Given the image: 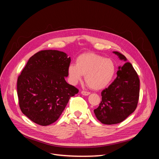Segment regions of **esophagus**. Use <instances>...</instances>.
Segmentation results:
<instances>
[{"label": "esophagus", "instance_id": "obj_1", "mask_svg": "<svg viewBox=\"0 0 159 159\" xmlns=\"http://www.w3.org/2000/svg\"><path fill=\"white\" fill-rule=\"evenodd\" d=\"M81 93L82 94V95H85V96L89 95L90 94V93L88 92V91H81Z\"/></svg>", "mask_w": 159, "mask_h": 159}]
</instances>
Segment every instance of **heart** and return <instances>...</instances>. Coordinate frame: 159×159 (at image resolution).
<instances>
[{
  "label": "heart",
  "instance_id": "obj_1",
  "mask_svg": "<svg viewBox=\"0 0 159 159\" xmlns=\"http://www.w3.org/2000/svg\"><path fill=\"white\" fill-rule=\"evenodd\" d=\"M116 68L114 62L109 58L94 54L85 53L76 60V64L68 67L71 82L75 84L85 75V80L89 87L95 90L105 88L114 78Z\"/></svg>",
  "mask_w": 159,
  "mask_h": 159
}]
</instances>
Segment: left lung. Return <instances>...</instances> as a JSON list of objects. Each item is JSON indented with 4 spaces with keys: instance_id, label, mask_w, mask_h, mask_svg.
<instances>
[{
    "instance_id": "left-lung-1",
    "label": "left lung",
    "mask_w": 159,
    "mask_h": 159,
    "mask_svg": "<svg viewBox=\"0 0 159 159\" xmlns=\"http://www.w3.org/2000/svg\"><path fill=\"white\" fill-rule=\"evenodd\" d=\"M113 53L126 62L119 67L116 79L102 91V102L94 109L96 117L105 125L124 121L136 109L139 98L140 80L137 72L132 64L127 62L125 56L118 52Z\"/></svg>"
}]
</instances>
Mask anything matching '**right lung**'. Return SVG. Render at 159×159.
Masks as SVG:
<instances>
[{
	"label": "right lung",
	"instance_id": "add662e5",
	"mask_svg": "<svg viewBox=\"0 0 159 159\" xmlns=\"http://www.w3.org/2000/svg\"><path fill=\"white\" fill-rule=\"evenodd\" d=\"M70 57L58 50H42L28 60L18 76L19 106L32 121L47 126L56 121L79 90L68 84Z\"/></svg>",
	"mask_w": 159,
	"mask_h": 159
}]
</instances>
